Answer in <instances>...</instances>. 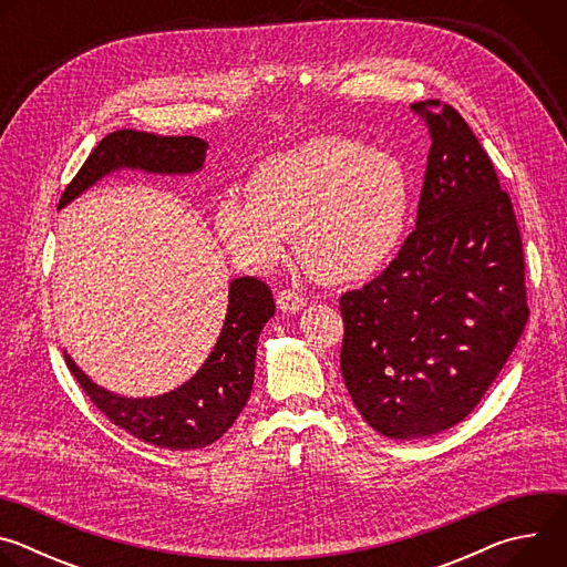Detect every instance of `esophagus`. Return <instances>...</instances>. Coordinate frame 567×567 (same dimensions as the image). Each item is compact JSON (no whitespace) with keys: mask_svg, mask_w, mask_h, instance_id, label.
<instances>
[{"mask_svg":"<svg viewBox=\"0 0 567 567\" xmlns=\"http://www.w3.org/2000/svg\"><path fill=\"white\" fill-rule=\"evenodd\" d=\"M302 307H307V298H302L300 293L291 291V289H285L278 293V309L285 311V313H296L300 311Z\"/></svg>","mask_w":567,"mask_h":567,"instance_id":"obj_1","label":"esophagus"}]
</instances>
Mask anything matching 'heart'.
<instances>
[{"instance_id": "obj_1", "label": "heart", "mask_w": 567, "mask_h": 567, "mask_svg": "<svg viewBox=\"0 0 567 567\" xmlns=\"http://www.w3.org/2000/svg\"><path fill=\"white\" fill-rule=\"evenodd\" d=\"M406 217L409 179L394 156L320 136L265 158L249 177V197L221 195L213 228L241 267L276 269L296 235L313 278L352 285L385 265Z\"/></svg>"}]
</instances>
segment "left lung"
I'll return each instance as SVG.
<instances>
[{"label":"left lung","instance_id":"8db88e82","mask_svg":"<svg viewBox=\"0 0 567 567\" xmlns=\"http://www.w3.org/2000/svg\"><path fill=\"white\" fill-rule=\"evenodd\" d=\"M431 136L415 230L390 267L341 296V372L361 417L390 440L462 422L529 316L512 199L466 121L413 103Z\"/></svg>","mask_w":567,"mask_h":567}]
</instances>
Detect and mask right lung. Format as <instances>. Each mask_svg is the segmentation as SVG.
<instances>
[{
  "mask_svg": "<svg viewBox=\"0 0 567 567\" xmlns=\"http://www.w3.org/2000/svg\"><path fill=\"white\" fill-rule=\"evenodd\" d=\"M208 143L199 136H156L136 130L107 134L60 197L64 208L103 177L118 171L147 175H195L204 168ZM276 302L267 282L245 276L228 285V307L219 339L202 368L179 388L156 396L112 392L80 370L64 352L71 374L96 409L130 435L171 451L204 449L219 440L247 406L256 374L258 339Z\"/></svg>",
  "mask_w": 567,
  "mask_h": 567,
  "instance_id": "add662e5",
  "label": "right lung"
}]
</instances>
